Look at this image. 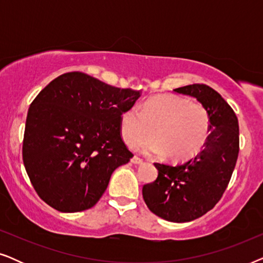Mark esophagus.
Here are the masks:
<instances>
[{"instance_id": "34e87169", "label": "esophagus", "mask_w": 263, "mask_h": 263, "mask_svg": "<svg viewBox=\"0 0 263 263\" xmlns=\"http://www.w3.org/2000/svg\"><path fill=\"white\" fill-rule=\"evenodd\" d=\"M130 161L133 164H142V159H140L139 157H136V156H134L130 159Z\"/></svg>"}]
</instances>
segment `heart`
I'll return each mask as SVG.
<instances>
[{
  "instance_id": "heart-1",
  "label": "heart",
  "mask_w": 263,
  "mask_h": 263,
  "mask_svg": "<svg viewBox=\"0 0 263 263\" xmlns=\"http://www.w3.org/2000/svg\"><path fill=\"white\" fill-rule=\"evenodd\" d=\"M212 132V117L203 104L175 95L153 97L141 107H129L121 114L120 133L130 148L145 147L149 154L168 156L174 161L196 157L206 146Z\"/></svg>"
}]
</instances>
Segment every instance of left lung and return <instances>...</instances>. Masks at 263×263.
Returning a JSON list of instances; mask_svg holds the SVG:
<instances>
[{"instance_id": "left-lung-1", "label": "left lung", "mask_w": 263, "mask_h": 263, "mask_svg": "<svg viewBox=\"0 0 263 263\" xmlns=\"http://www.w3.org/2000/svg\"><path fill=\"white\" fill-rule=\"evenodd\" d=\"M203 104L212 117L206 146L195 158L177 165L154 166L158 177L142 188L149 211L172 222L195 220L211 211L228 188L239 151V127L236 114L210 86L188 85L174 89Z\"/></svg>"}]
</instances>
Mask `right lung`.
<instances>
[{
    "instance_id": "add662e5",
    "label": "right lung",
    "mask_w": 263,
    "mask_h": 263,
    "mask_svg": "<svg viewBox=\"0 0 263 263\" xmlns=\"http://www.w3.org/2000/svg\"><path fill=\"white\" fill-rule=\"evenodd\" d=\"M139 97L80 71L60 75L39 92L27 112L23 160L44 202L63 213L98 202L112 172L133 157L120 117Z\"/></svg>"
}]
</instances>
